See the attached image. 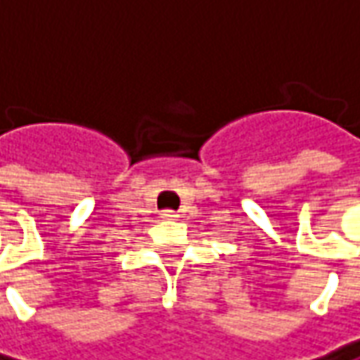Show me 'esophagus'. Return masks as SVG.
<instances>
[{
  "label": "esophagus",
  "instance_id": "obj_1",
  "mask_svg": "<svg viewBox=\"0 0 360 360\" xmlns=\"http://www.w3.org/2000/svg\"><path fill=\"white\" fill-rule=\"evenodd\" d=\"M176 211H162V219H166V221H172V219H176Z\"/></svg>",
  "mask_w": 360,
  "mask_h": 360
}]
</instances>
